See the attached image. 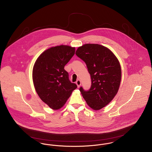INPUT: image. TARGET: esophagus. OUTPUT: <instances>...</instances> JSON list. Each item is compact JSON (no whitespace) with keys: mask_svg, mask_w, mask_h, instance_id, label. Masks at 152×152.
Segmentation results:
<instances>
[{"mask_svg":"<svg viewBox=\"0 0 152 152\" xmlns=\"http://www.w3.org/2000/svg\"><path fill=\"white\" fill-rule=\"evenodd\" d=\"M76 84H77V87H79L80 86V85H81V81H80V80H77L76 81Z\"/></svg>","mask_w":152,"mask_h":152,"instance_id":"obj_1","label":"esophagus"}]
</instances>
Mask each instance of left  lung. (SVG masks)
Listing matches in <instances>:
<instances>
[{"label":"left lung","instance_id":"obj_1","mask_svg":"<svg viewBox=\"0 0 152 152\" xmlns=\"http://www.w3.org/2000/svg\"><path fill=\"white\" fill-rule=\"evenodd\" d=\"M86 63L91 79L90 90L80 91L87 105L99 110L115 96L119 88L121 70L118 60L107 47L98 44H86L76 51Z\"/></svg>","mask_w":152,"mask_h":152}]
</instances>
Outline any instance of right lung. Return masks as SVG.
Masks as SVG:
<instances>
[{
	"label": "right lung",
	"mask_w": 152,
	"mask_h": 152,
	"mask_svg": "<svg viewBox=\"0 0 152 152\" xmlns=\"http://www.w3.org/2000/svg\"><path fill=\"white\" fill-rule=\"evenodd\" d=\"M75 53V48L61 45L48 48L35 62L32 78L40 98L54 110L61 108L77 88L69 79L65 65Z\"/></svg>",
	"instance_id": "right-lung-1"
}]
</instances>
